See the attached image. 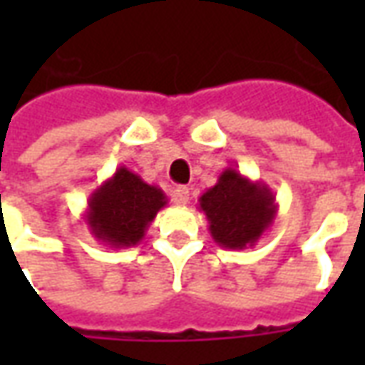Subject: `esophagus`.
<instances>
[{"instance_id":"1","label":"esophagus","mask_w":365,"mask_h":365,"mask_svg":"<svg viewBox=\"0 0 365 365\" xmlns=\"http://www.w3.org/2000/svg\"><path fill=\"white\" fill-rule=\"evenodd\" d=\"M174 201L178 205H187L190 203V190L185 185H178L174 190Z\"/></svg>"}]
</instances>
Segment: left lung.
Listing matches in <instances>:
<instances>
[{"mask_svg": "<svg viewBox=\"0 0 365 365\" xmlns=\"http://www.w3.org/2000/svg\"><path fill=\"white\" fill-rule=\"evenodd\" d=\"M209 232L217 245L229 250L252 248L272 227L277 203L266 183L252 182L235 168H225L213 187L199 197Z\"/></svg>", "mask_w": 365, "mask_h": 365, "instance_id": "obj_1", "label": "left lung"}]
</instances>
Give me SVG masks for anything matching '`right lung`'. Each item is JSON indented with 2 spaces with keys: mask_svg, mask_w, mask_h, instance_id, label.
<instances>
[{
  "mask_svg": "<svg viewBox=\"0 0 365 365\" xmlns=\"http://www.w3.org/2000/svg\"><path fill=\"white\" fill-rule=\"evenodd\" d=\"M166 205V193L158 185L146 183L120 166L91 193L83 221L99 242L111 248H130L143 240L154 217Z\"/></svg>",
  "mask_w": 365,
  "mask_h": 365,
  "instance_id": "1",
  "label": "right lung"
}]
</instances>
